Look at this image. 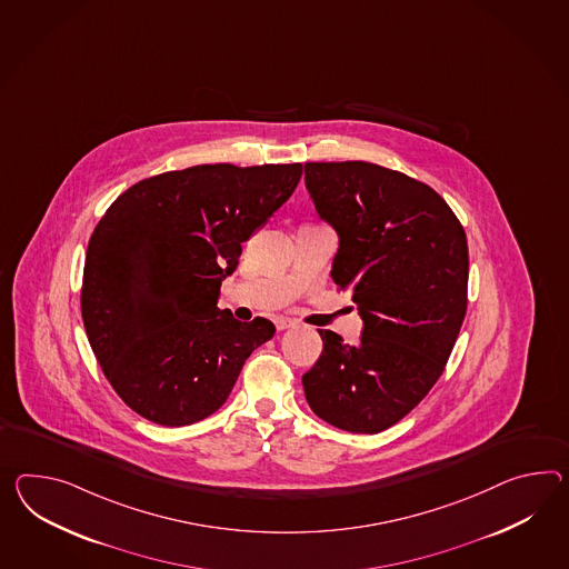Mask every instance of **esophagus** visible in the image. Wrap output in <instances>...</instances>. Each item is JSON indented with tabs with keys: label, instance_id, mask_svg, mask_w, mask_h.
<instances>
[{
	"label": "esophagus",
	"instance_id": "obj_1",
	"mask_svg": "<svg viewBox=\"0 0 569 569\" xmlns=\"http://www.w3.org/2000/svg\"><path fill=\"white\" fill-rule=\"evenodd\" d=\"M296 322L291 319H286V317H278L276 319V327H278V331H286V329H291Z\"/></svg>",
	"mask_w": 569,
	"mask_h": 569
}]
</instances>
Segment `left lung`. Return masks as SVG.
Listing matches in <instances>:
<instances>
[{"label": "left lung", "mask_w": 569, "mask_h": 569, "mask_svg": "<svg viewBox=\"0 0 569 569\" xmlns=\"http://www.w3.org/2000/svg\"><path fill=\"white\" fill-rule=\"evenodd\" d=\"M305 174L320 220L339 236L331 278L363 320L356 346L319 331L322 353L302 376L306 401L339 430L378 433L416 409L457 343L467 234L440 194L397 170L306 162Z\"/></svg>", "instance_id": "obj_1"}]
</instances>
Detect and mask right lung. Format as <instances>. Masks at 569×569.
<instances>
[{
    "mask_svg": "<svg viewBox=\"0 0 569 569\" xmlns=\"http://www.w3.org/2000/svg\"><path fill=\"white\" fill-rule=\"evenodd\" d=\"M302 164H201L150 177L114 199L88 242L82 319L114 392L158 426L222 407L271 320L218 308L242 242L298 187Z\"/></svg>",
    "mask_w": 569,
    "mask_h": 569,
    "instance_id": "obj_1",
    "label": "right lung"
}]
</instances>
